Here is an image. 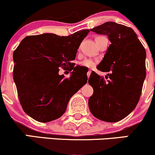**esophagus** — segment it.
I'll use <instances>...</instances> for the list:
<instances>
[{"mask_svg":"<svg viewBox=\"0 0 155 155\" xmlns=\"http://www.w3.org/2000/svg\"><path fill=\"white\" fill-rule=\"evenodd\" d=\"M90 74H91V71H89L87 72V77H88V79L89 78H90Z\"/></svg>","mask_w":155,"mask_h":155,"instance_id":"1","label":"esophagus"}]
</instances>
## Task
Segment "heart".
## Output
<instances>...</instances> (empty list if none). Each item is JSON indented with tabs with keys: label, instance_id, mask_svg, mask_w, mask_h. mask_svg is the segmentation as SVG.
<instances>
[{
	"label": "heart",
	"instance_id": "b5f03b06",
	"mask_svg": "<svg viewBox=\"0 0 155 155\" xmlns=\"http://www.w3.org/2000/svg\"><path fill=\"white\" fill-rule=\"evenodd\" d=\"M97 38H99V37H97ZM97 38H96V39H97ZM81 65H82V66H84V67H86V68H92V67L95 66V62L93 60L86 59V60H84V61L81 62Z\"/></svg>",
	"mask_w": 155,
	"mask_h": 155
}]
</instances>
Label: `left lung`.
Wrapping results in <instances>:
<instances>
[{
  "instance_id": "8db88e82",
  "label": "left lung",
  "mask_w": 155,
  "mask_h": 155,
  "mask_svg": "<svg viewBox=\"0 0 155 155\" xmlns=\"http://www.w3.org/2000/svg\"><path fill=\"white\" fill-rule=\"evenodd\" d=\"M90 31L108 35L111 44L97 65L109 74L104 78L93 71L89 79L93 88L89 108L98 120L118 122L139 101L146 78L145 49L132 28L123 25L107 22Z\"/></svg>"
}]
</instances>
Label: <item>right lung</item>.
<instances>
[{
	"label": "right lung",
	"mask_w": 155,
	"mask_h": 155,
	"mask_svg": "<svg viewBox=\"0 0 155 155\" xmlns=\"http://www.w3.org/2000/svg\"><path fill=\"white\" fill-rule=\"evenodd\" d=\"M88 33L82 30L68 36L29 35L14 51L13 76L19 102L35 120L48 122L61 117L71 97L87 83V74L76 67L70 78L58 73L60 67H74L71 61Z\"/></svg>",
	"instance_id": "add662e5"
}]
</instances>
